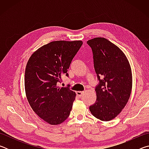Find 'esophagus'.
<instances>
[{
  "instance_id": "esophagus-1",
  "label": "esophagus",
  "mask_w": 149,
  "mask_h": 149,
  "mask_svg": "<svg viewBox=\"0 0 149 149\" xmlns=\"http://www.w3.org/2000/svg\"><path fill=\"white\" fill-rule=\"evenodd\" d=\"M84 91H77L76 92V94H77V95L78 96V97H81L82 96V95L84 94Z\"/></svg>"
}]
</instances>
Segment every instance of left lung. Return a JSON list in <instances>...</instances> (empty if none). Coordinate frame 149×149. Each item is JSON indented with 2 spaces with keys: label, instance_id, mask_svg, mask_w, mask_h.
Masks as SVG:
<instances>
[{
  "label": "left lung",
  "instance_id": "obj_1",
  "mask_svg": "<svg viewBox=\"0 0 149 149\" xmlns=\"http://www.w3.org/2000/svg\"><path fill=\"white\" fill-rule=\"evenodd\" d=\"M91 48L99 84L95 87L97 100L89 107L91 114L102 121L114 119L122 112L130 99L132 74L124 53L102 37L87 42Z\"/></svg>",
  "mask_w": 149,
  "mask_h": 149
}]
</instances>
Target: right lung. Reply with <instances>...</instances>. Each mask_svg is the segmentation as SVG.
I'll return each instance as SVG.
<instances>
[{
    "mask_svg": "<svg viewBox=\"0 0 149 149\" xmlns=\"http://www.w3.org/2000/svg\"><path fill=\"white\" fill-rule=\"evenodd\" d=\"M81 41H52L36 50L27 62L25 90L33 110L48 123L58 125L68 118L75 93L58 86L81 47Z\"/></svg>",
    "mask_w": 149,
    "mask_h": 149,
    "instance_id": "obj_1",
    "label": "right lung"
}]
</instances>
